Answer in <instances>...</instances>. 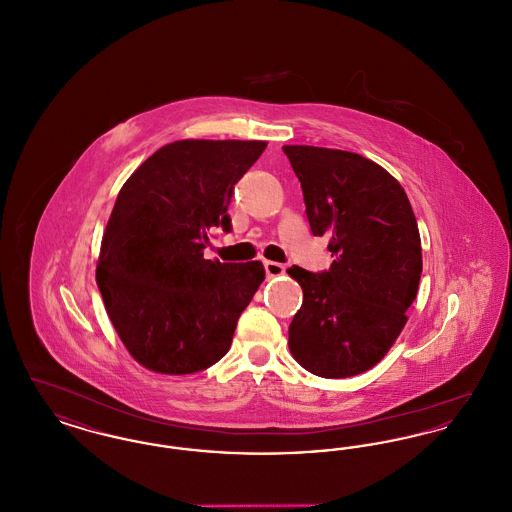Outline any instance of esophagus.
Wrapping results in <instances>:
<instances>
[{
  "instance_id": "esophagus-1",
  "label": "esophagus",
  "mask_w": 512,
  "mask_h": 512,
  "mask_svg": "<svg viewBox=\"0 0 512 512\" xmlns=\"http://www.w3.org/2000/svg\"><path fill=\"white\" fill-rule=\"evenodd\" d=\"M265 270H267L268 278H274V276H282L286 272V267L276 261H265Z\"/></svg>"
}]
</instances>
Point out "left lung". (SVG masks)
I'll list each match as a JSON object with an SVG mask.
<instances>
[{
    "mask_svg": "<svg viewBox=\"0 0 512 512\" xmlns=\"http://www.w3.org/2000/svg\"><path fill=\"white\" fill-rule=\"evenodd\" d=\"M315 236H328L324 272L288 268L303 290L290 351L320 378H349L380 363L407 322L422 274L413 207L401 184L359 153L284 146Z\"/></svg>",
    "mask_w": 512,
    "mask_h": 512,
    "instance_id": "obj_1",
    "label": "left lung"
}]
</instances>
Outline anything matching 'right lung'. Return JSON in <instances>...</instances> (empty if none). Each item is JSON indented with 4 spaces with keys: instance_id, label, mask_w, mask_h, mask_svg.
I'll return each mask as SVG.
<instances>
[{
    "instance_id": "obj_1",
    "label": "right lung",
    "mask_w": 512,
    "mask_h": 512,
    "mask_svg": "<svg viewBox=\"0 0 512 512\" xmlns=\"http://www.w3.org/2000/svg\"><path fill=\"white\" fill-rule=\"evenodd\" d=\"M267 142L180 140L157 149L117 195L99 251V293L130 355L153 372L220 361L265 280L261 261L205 259L209 232L232 230L234 186Z\"/></svg>"
}]
</instances>
